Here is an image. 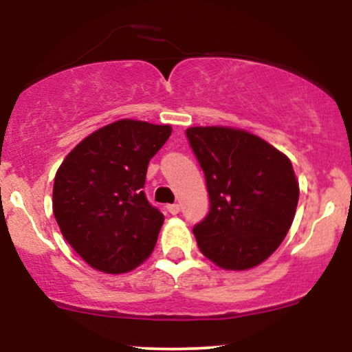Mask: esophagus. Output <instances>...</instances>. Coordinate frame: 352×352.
I'll return each instance as SVG.
<instances>
[{"instance_id": "1", "label": "esophagus", "mask_w": 352, "mask_h": 352, "mask_svg": "<svg viewBox=\"0 0 352 352\" xmlns=\"http://www.w3.org/2000/svg\"><path fill=\"white\" fill-rule=\"evenodd\" d=\"M167 212H168V213H172V215H177V213L180 212V205H179V204L167 205Z\"/></svg>"}]
</instances>
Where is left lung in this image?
I'll return each instance as SVG.
<instances>
[{"label":"left lung","mask_w":352,"mask_h":352,"mask_svg":"<svg viewBox=\"0 0 352 352\" xmlns=\"http://www.w3.org/2000/svg\"><path fill=\"white\" fill-rule=\"evenodd\" d=\"M210 195L195 225L200 252L223 270H250L281 245L296 213L300 185L285 153L241 129L185 131Z\"/></svg>","instance_id":"left-lung-1"}]
</instances>
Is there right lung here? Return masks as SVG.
<instances>
[{
    "instance_id": "obj_1",
    "label": "right lung",
    "mask_w": 352,
    "mask_h": 352,
    "mask_svg": "<svg viewBox=\"0 0 352 352\" xmlns=\"http://www.w3.org/2000/svg\"><path fill=\"white\" fill-rule=\"evenodd\" d=\"M170 134V125L120 119L80 140L63 160L52 212L89 266L119 274L151 256L164 215L142 188L148 162Z\"/></svg>"
}]
</instances>
